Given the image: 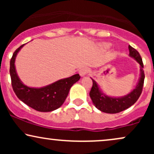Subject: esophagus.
Returning a JSON list of instances; mask_svg holds the SVG:
<instances>
[{"label":"esophagus","mask_w":154,"mask_h":154,"mask_svg":"<svg viewBox=\"0 0 154 154\" xmlns=\"http://www.w3.org/2000/svg\"><path fill=\"white\" fill-rule=\"evenodd\" d=\"M88 72V68H85H85H82L79 69V74L81 77H85V76L87 75Z\"/></svg>","instance_id":"1"}]
</instances>
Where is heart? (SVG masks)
I'll list each match as a JSON object with an SVG mask.
<instances>
[{"label": "heart", "mask_w": 154, "mask_h": 154, "mask_svg": "<svg viewBox=\"0 0 154 154\" xmlns=\"http://www.w3.org/2000/svg\"><path fill=\"white\" fill-rule=\"evenodd\" d=\"M111 45V43H102L100 44V47L103 49H104V50H108V49L110 48Z\"/></svg>", "instance_id": "b5f03b06"}]
</instances>
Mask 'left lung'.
Segmentation results:
<instances>
[{
  "label": "left lung",
  "mask_w": 154,
  "mask_h": 154,
  "mask_svg": "<svg viewBox=\"0 0 154 154\" xmlns=\"http://www.w3.org/2000/svg\"><path fill=\"white\" fill-rule=\"evenodd\" d=\"M128 48L130 51L129 56L135 59L140 65V77L138 81L135 88L128 94L121 97H112L106 95L101 91L98 83L93 78H91L93 80V87L90 92V97L95 106L98 110L104 113L116 114L128 109L137 101L142 93L145 79L142 59L139 53L131 45H129Z\"/></svg>",
  "instance_id": "1"
}]
</instances>
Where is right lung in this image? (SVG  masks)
<instances>
[{
    "instance_id": "obj_1",
    "label": "right lung",
    "mask_w": 154,
    "mask_h": 154,
    "mask_svg": "<svg viewBox=\"0 0 154 154\" xmlns=\"http://www.w3.org/2000/svg\"><path fill=\"white\" fill-rule=\"evenodd\" d=\"M24 45L17 49L10 61V75L15 94L19 100L40 112H49L59 109L66 100L70 88L79 81L80 76L76 74L41 88H32L26 85L19 77L15 66L17 54Z\"/></svg>"
}]
</instances>
